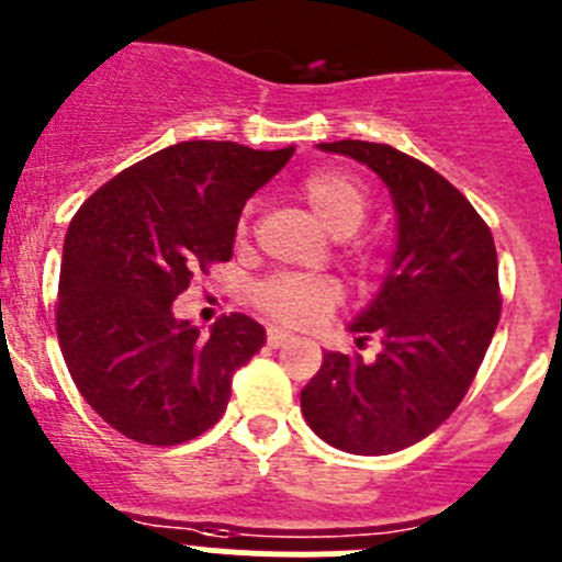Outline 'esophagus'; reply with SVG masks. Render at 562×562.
<instances>
[{"instance_id":"34e87169","label":"esophagus","mask_w":562,"mask_h":562,"mask_svg":"<svg viewBox=\"0 0 562 562\" xmlns=\"http://www.w3.org/2000/svg\"><path fill=\"white\" fill-rule=\"evenodd\" d=\"M292 339V334L290 331H284V328H267V342L272 345V348H278V345H284V342H290Z\"/></svg>"}]
</instances>
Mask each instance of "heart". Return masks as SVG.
Returning <instances> with one entry per match:
<instances>
[{
	"label": "heart",
	"mask_w": 562,
	"mask_h": 562,
	"mask_svg": "<svg viewBox=\"0 0 562 562\" xmlns=\"http://www.w3.org/2000/svg\"><path fill=\"white\" fill-rule=\"evenodd\" d=\"M301 198L323 228L337 239L353 236L370 214V192L359 175L348 169H315L301 180ZM236 234H247V211L236 223ZM342 259L362 272L370 265V250L359 241L342 250ZM342 301V286L334 278L272 276L254 290V303L272 321L284 326H315Z\"/></svg>",
	"instance_id": "b5f03b06"
}]
</instances>
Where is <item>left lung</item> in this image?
I'll return each instance as SVG.
<instances>
[{
	"label": "left lung",
	"instance_id": "1",
	"mask_svg": "<svg viewBox=\"0 0 562 562\" xmlns=\"http://www.w3.org/2000/svg\"><path fill=\"white\" fill-rule=\"evenodd\" d=\"M368 164L390 187L398 245L382 292L351 331L382 353H323L301 390L306 424L348 454L379 457L424 440L460 406L502 317L493 234L465 194L390 144H321Z\"/></svg>",
	"mask_w": 562,
	"mask_h": 562
}]
</instances>
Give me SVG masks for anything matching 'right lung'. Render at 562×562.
Instances as JSON below:
<instances>
[{
	"mask_svg": "<svg viewBox=\"0 0 562 562\" xmlns=\"http://www.w3.org/2000/svg\"><path fill=\"white\" fill-rule=\"evenodd\" d=\"M292 156L236 142H180L97 189L71 217L55 328L91 409L144 446H178L223 418L231 375L265 328L223 315L209 337L175 321L198 272L228 261L245 200Z\"/></svg>",
	"mask_w": 562,
	"mask_h": 562,
	"instance_id": "obj_1",
	"label": "right lung"
}]
</instances>
